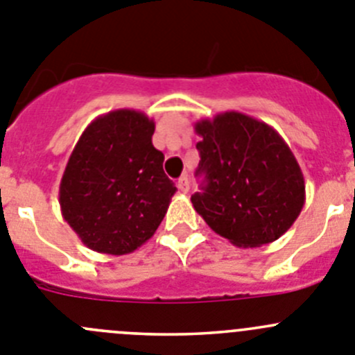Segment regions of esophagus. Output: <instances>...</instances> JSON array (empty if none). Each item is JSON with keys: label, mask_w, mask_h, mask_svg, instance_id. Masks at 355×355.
<instances>
[{"label": "esophagus", "mask_w": 355, "mask_h": 355, "mask_svg": "<svg viewBox=\"0 0 355 355\" xmlns=\"http://www.w3.org/2000/svg\"><path fill=\"white\" fill-rule=\"evenodd\" d=\"M178 188H180L183 193H188V191H190V180H188V175H181L180 180H178Z\"/></svg>", "instance_id": "obj_1"}]
</instances>
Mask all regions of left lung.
Returning <instances> with one entry per match:
<instances>
[{"label": "left lung", "instance_id": "1", "mask_svg": "<svg viewBox=\"0 0 355 355\" xmlns=\"http://www.w3.org/2000/svg\"><path fill=\"white\" fill-rule=\"evenodd\" d=\"M202 191L195 211L237 248H261L286 234L305 204V180L273 127L239 111L195 123Z\"/></svg>", "mask_w": 355, "mask_h": 355}]
</instances>
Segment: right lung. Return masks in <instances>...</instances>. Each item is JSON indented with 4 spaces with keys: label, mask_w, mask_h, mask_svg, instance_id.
<instances>
[{
    "label": "right lung",
    "mask_w": 355,
    "mask_h": 355,
    "mask_svg": "<svg viewBox=\"0 0 355 355\" xmlns=\"http://www.w3.org/2000/svg\"><path fill=\"white\" fill-rule=\"evenodd\" d=\"M155 121L136 110L101 114L83 130L59 187L62 218L89 249L134 252L160 226L178 191L151 143Z\"/></svg>",
    "instance_id": "1"
}]
</instances>
